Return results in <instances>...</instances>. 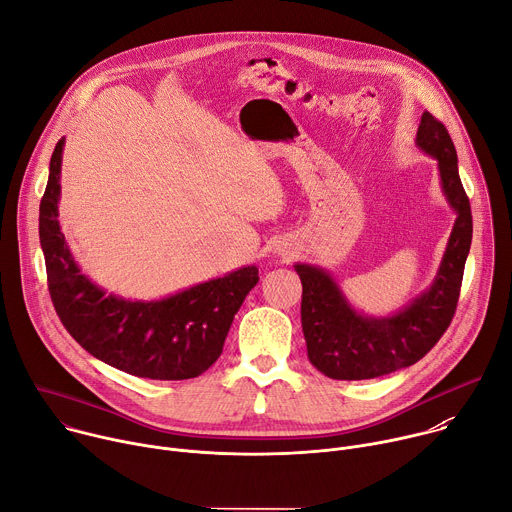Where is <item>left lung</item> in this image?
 Returning a JSON list of instances; mask_svg holds the SVG:
<instances>
[{
	"instance_id": "8db88e82",
	"label": "left lung",
	"mask_w": 512,
	"mask_h": 512,
	"mask_svg": "<svg viewBox=\"0 0 512 512\" xmlns=\"http://www.w3.org/2000/svg\"><path fill=\"white\" fill-rule=\"evenodd\" d=\"M415 145L437 162L444 196L456 212L440 269L425 291L399 312L375 318L358 312L326 269L310 263L294 265L302 279V330L308 358L330 379L362 381L411 367L435 346L454 318L472 243L470 200L444 123L425 111Z\"/></svg>"
}]
</instances>
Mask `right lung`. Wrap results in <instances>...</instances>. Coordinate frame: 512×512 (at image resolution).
<instances>
[{
    "label": "right lung",
    "mask_w": 512,
    "mask_h": 512,
    "mask_svg": "<svg viewBox=\"0 0 512 512\" xmlns=\"http://www.w3.org/2000/svg\"><path fill=\"white\" fill-rule=\"evenodd\" d=\"M64 137L50 158L40 202V245L54 310L87 352L141 379L202 375L223 352L235 314L259 281L255 265L176 291L162 300H125L93 283L72 257L58 223Z\"/></svg>",
    "instance_id": "add662e5"
}]
</instances>
